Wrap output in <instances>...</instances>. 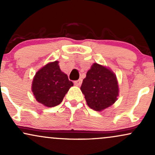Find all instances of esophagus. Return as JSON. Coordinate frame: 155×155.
Here are the masks:
<instances>
[{
	"label": "esophagus",
	"mask_w": 155,
	"mask_h": 155,
	"mask_svg": "<svg viewBox=\"0 0 155 155\" xmlns=\"http://www.w3.org/2000/svg\"><path fill=\"white\" fill-rule=\"evenodd\" d=\"M81 82H82V80L79 79V80H77V81H74V84H75L76 86H80L81 84Z\"/></svg>",
	"instance_id": "1"
}]
</instances>
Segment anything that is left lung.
<instances>
[{"instance_id":"1","label":"left lung","mask_w":155,"mask_h":155,"mask_svg":"<svg viewBox=\"0 0 155 155\" xmlns=\"http://www.w3.org/2000/svg\"><path fill=\"white\" fill-rule=\"evenodd\" d=\"M81 90L91 109L102 111L118 100V79L108 67L94 63L83 80Z\"/></svg>"}]
</instances>
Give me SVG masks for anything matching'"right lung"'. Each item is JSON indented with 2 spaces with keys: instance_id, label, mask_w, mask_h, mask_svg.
Here are the masks:
<instances>
[{
  "instance_id": "right-lung-1",
  "label": "right lung",
  "mask_w": 155,
  "mask_h": 155,
  "mask_svg": "<svg viewBox=\"0 0 155 155\" xmlns=\"http://www.w3.org/2000/svg\"><path fill=\"white\" fill-rule=\"evenodd\" d=\"M58 61L50 62L37 71L33 78L31 91L38 102L48 107L58 105L74 86L60 68Z\"/></svg>"
}]
</instances>
